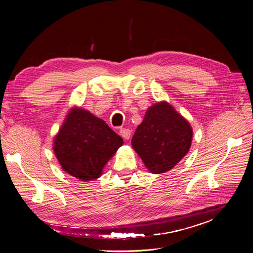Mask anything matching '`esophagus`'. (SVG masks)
<instances>
[{
	"instance_id": "1",
	"label": "esophagus",
	"mask_w": 253,
	"mask_h": 253,
	"mask_svg": "<svg viewBox=\"0 0 253 253\" xmlns=\"http://www.w3.org/2000/svg\"><path fill=\"white\" fill-rule=\"evenodd\" d=\"M119 134L122 138H125L126 140H128L129 137H131V131H129L128 128H121L119 131Z\"/></svg>"
}]
</instances>
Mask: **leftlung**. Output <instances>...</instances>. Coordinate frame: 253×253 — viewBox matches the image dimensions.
I'll return each instance as SVG.
<instances>
[{
	"label": "left lung",
	"mask_w": 253,
	"mask_h": 253,
	"mask_svg": "<svg viewBox=\"0 0 253 253\" xmlns=\"http://www.w3.org/2000/svg\"><path fill=\"white\" fill-rule=\"evenodd\" d=\"M192 137L189 121L169 102L160 101L145 112L132 147L151 173L162 174L172 170L187 155Z\"/></svg>",
	"instance_id": "left-lung-1"
}]
</instances>
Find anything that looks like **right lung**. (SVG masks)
<instances>
[{
    "label": "right lung",
    "instance_id": "1",
    "mask_svg": "<svg viewBox=\"0 0 253 253\" xmlns=\"http://www.w3.org/2000/svg\"><path fill=\"white\" fill-rule=\"evenodd\" d=\"M124 144V139L85 109L74 106L53 137L52 149L65 173L81 181L102 175L104 166Z\"/></svg>",
    "mask_w": 253,
    "mask_h": 253
}]
</instances>
